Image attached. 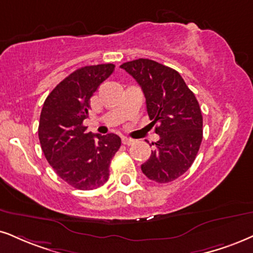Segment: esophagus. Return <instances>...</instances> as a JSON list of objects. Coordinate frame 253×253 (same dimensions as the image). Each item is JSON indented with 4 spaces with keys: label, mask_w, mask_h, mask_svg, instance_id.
<instances>
[{
    "label": "esophagus",
    "mask_w": 253,
    "mask_h": 253,
    "mask_svg": "<svg viewBox=\"0 0 253 253\" xmlns=\"http://www.w3.org/2000/svg\"><path fill=\"white\" fill-rule=\"evenodd\" d=\"M133 142H135V141H133V139H131V138H127V137H122V143H123V144L131 145Z\"/></svg>",
    "instance_id": "obj_1"
}]
</instances>
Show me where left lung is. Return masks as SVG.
Returning a JSON list of instances; mask_svg holds the SVG:
<instances>
[{"instance_id": "8db88e82", "label": "left lung", "mask_w": 253, "mask_h": 253, "mask_svg": "<svg viewBox=\"0 0 253 253\" xmlns=\"http://www.w3.org/2000/svg\"><path fill=\"white\" fill-rule=\"evenodd\" d=\"M141 85L151 126L160 135L143 173L157 183H169L191 167L203 139V116L195 93L176 70L148 58L121 65Z\"/></svg>"}]
</instances>
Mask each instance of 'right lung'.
Returning a JSON list of instances; mask_svg holds the SVG:
<instances>
[{"instance_id":"right-lung-1","label":"right lung","mask_w":253,"mask_h":253,"mask_svg":"<svg viewBox=\"0 0 253 253\" xmlns=\"http://www.w3.org/2000/svg\"><path fill=\"white\" fill-rule=\"evenodd\" d=\"M115 65H88L75 70L49 93L41 111L39 138L48 163L64 182L79 190H93L109 178L110 162L121 146L115 133L86 131L90 98Z\"/></svg>"}]
</instances>
